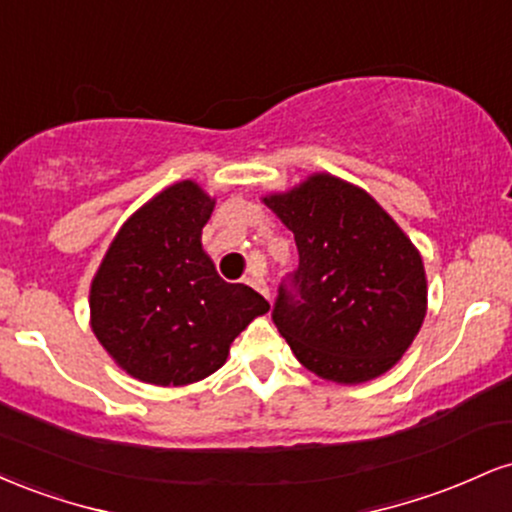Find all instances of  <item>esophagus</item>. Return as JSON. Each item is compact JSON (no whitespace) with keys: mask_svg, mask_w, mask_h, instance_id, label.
I'll list each match as a JSON object with an SVG mask.
<instances>
[{"mask_svg":"<svg viewBox=\"0 0 512 512\" xmlns=\"http://www.w3.org/2000/svg\"><path fill=\"white\" fill-rule=\"evenodd\" d=\"M248 284H250L252 289H255L257 293H262V296L269 301V286H267V281H264V279H248Z\"/></svg>","mask_w":512,"mask_h":512,"instance_id":"34e87169","label":"esophagus"}]
</instances>
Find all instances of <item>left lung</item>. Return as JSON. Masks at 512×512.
Segmentation results:
<instances>
[{
  "instance_id": "obj_1",
  "label": "left lung",
  "mask_w": 512,
  "mask_h": 512,
  "mask_svg": "<svg viewBox=\"0 0 512 512\" xmlns=\"http://www.w3.org/2000/svg\"><path fill=\"white\" fill-rule=\"evenodd\" d=\"M264 204L293 231L298 269L272 320L298 361L334 383H366L402 358L426 317L421 255L368 192L317 173Z\"/></svg>"
}]
</instances>
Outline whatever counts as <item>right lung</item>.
Returning <instances> with one entry per match:
<instances>
[{"label": "right lung", "instance_id": "right-lung-1", "mask_svg": "<svg viewBox=\"0 0 512 512\" xmlns=\"http://www.w3.org/2000/svg\"><path fill=\"white\" fill-rule=\"evenodd\" d=\"M214 199L182 180L120 228L91 284V327L117 366L151 385H187L226 363L228 346L269 310L226 284L202 250Z\"/></svg>", "mask_w": 512, "mask_h": 512}]
</instances>
